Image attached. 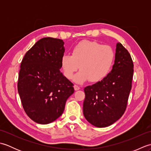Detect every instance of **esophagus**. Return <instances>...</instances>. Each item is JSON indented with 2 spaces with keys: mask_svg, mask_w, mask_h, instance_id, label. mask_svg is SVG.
Returning <instances> with one entry per match:
<instances>
[{
  "mask_svg": "<svg viewBox=\"0 0 151 151\" xmlns=\"http://www.w3.org/2000/svg\"><path fill=\"white\" fill-rule=\"evenodd\" d=\"M74 88H75V91L79 90V89H81V88H80L79 86H78L77 85H75V86H74Z\"/></svg>",
  "mask_w": 151,
  "mask_h": 151,
  "instance_id": "1",
  "label": "esophagus"
}]
</instances>
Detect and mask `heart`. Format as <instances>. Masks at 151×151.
I'll list each match as a JSON object with an SVG mask.
<instances>
[{"instance_id":"obj_1","label":"heart","mask_w":151,"mask_h":151,"mask_svg":"<svg viewBox=\"0 0 151 151\" xmlns=\"http://www.w3.org/2000/svg\"><path fill=\"white\" fill-rule=\"evenodd\" d=\"M114 58L111 47L96 41H83L73 47L71 54H64L61 65L67 78L72 79L80 66L81 70L76 75L75 81L83 83L89 80L95 83L101 81L108 75Z\"/></svg>"}]
</instances>
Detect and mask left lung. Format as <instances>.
I'll use <instances>...</instances> for the list:
<instances>
[{
  "label": "left lung",
  "mask_w": 151,
  "mask_h": 151,
  "mask_svg": "<svg viewBox=\"0 0 151 151\" xmlns=\"http://www.w3.org/2000/svg\"><path fill=\"white\" fill-rule=\"evenodd\" d=\"M133 61L123 45L117 43L111 72L102 80L84 88L83 114L95 127H106L124 113L132 88Z\"/></svg>",
  "instance_id": "1"
}]
</instances>
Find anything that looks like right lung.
<instances>
[{
  "label": "right lung",
  "instance_id": "right-lung-1",
  "mask_svg": "<svg viewBox=\"0 0 151 151\" xmlns=\"http://www.w3.org/2000/svg\"><path fill=\"white\" fill-rule=\"evenodd\" d=\"M63 45L62 40L42 38L27 51L21 62L18 93L24 111L37 123L56 120L74 93L73 84L60 70Z\"/></svg>",
  "mask_w": 151,
  "mask_h": 151
}]
</instances>
